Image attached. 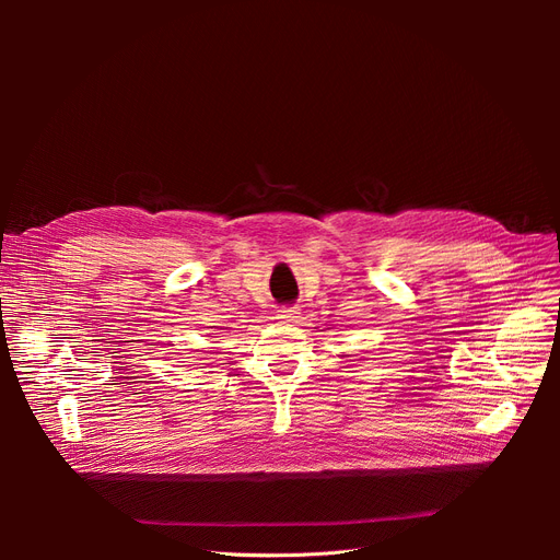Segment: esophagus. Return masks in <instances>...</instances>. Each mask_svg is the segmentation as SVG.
<instances>
[{"label": "esophagus", "instance_id": "34e87169", "mask_svg": "<svg viewBox=\"0 0 560 560\" xmlns=\"http://www.w3.org/2000/svg\"><path fill=\"white\" fill-rule=\"evenodd\" d=\"M277 317L283 319V322H292V319L300 317V311H298L295 306H281V308L277 311Z\"/></svg>", "mask_w": 560, "mask_h": 560}]
</instances>
